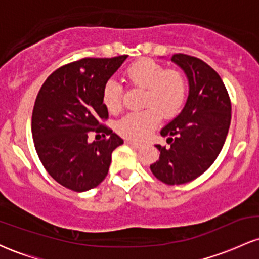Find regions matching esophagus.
<instances>
[{
	"label": "esophagus",
	"instance_id": "1",
	"mask_svg": "<svg viewBox=\"0 0 259 259\" xmlns=\"http://www.w3.org/2000/svg\"><path fill=\"white\" fill-rule=\"evenodd\" d=\"M126 144L129 145V146H132V147H135V148H140L142 146L141 144H139V142H135V141H129V140H127L126 141Z\"/></svg>",
	"mask_w": 259,
	"mask_h": 259
}]
</instances>
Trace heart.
I'll use <instances>...</instances> for the list:
<instances>
[{
  "label": "heart",
  "mask_w": 259,
  "mask_h": 259,
  "mask_svg": "<svg viewBox=\"0 0 259 259\" xmlns=\"http://www.w3.org/2000/svg\"><path fill=\"white\" fill-rule=\"evenodd\" d=\"M125 76L133 88L145 90L141 112L126 114L117 123V133L123 138L135 141L147 139L159 124L160 117L174 118L183 108L186 100V81L175 69L163 68L151 59H141L125 70ZM123 89L115 80H108L103 86V105L111 113L121 108Z\"/></svg>",
  "instance_id": "obj_1"
}]
</instances>
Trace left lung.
Segmentation results:
<instances>
[{"label": "left lung", "mask_w": 259, "mask_h": 259, "mask_svg": "<svg viewBox=\"0 0 259 259\" xmlns=\"http://www.w3.org/2000/svg\"><path fill=\"white\" fill-rule=\"evenodd\" d=\"M170 61L185 73L189 96L179 114L160 130L170 146L154 145L160 154L150 168L162 183L180 185L203 174L221 153L231 103L221 76L203 61L181 53Z\"/></svg>", "instance_id": "1"}]
</instances>
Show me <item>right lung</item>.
<instances>
[{"instance_id": "add662e5", "label": "right lung", "mask_w": 259, "mask_h": 259, "mask_svg": "<svg viewBox=\"0 0 259 259\" xmlns=\"http://www.w3.org/2000/svg\"><path fill=\"white\" fill-rule=\"evenodd\" d=\"M126 58H82L65 64L38 91L31 119L35 148L47 173L67 189L84 192L102 183L112 152L123 145L100 120L108 118L103 86ZM90 131L105 132L110 138L89 143Z\"/></svg>"}]
</instances>
